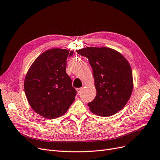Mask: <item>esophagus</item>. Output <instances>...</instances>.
<instances>
[{
  "label": "esophagus",
  "instance_id": "34e87169",
  "mask_svg": "<svg viewBox=\"0 0 160 160\" xmlns=\"http://www.w3.org/2000/svg\"><path fill=\"white\" fill-rule=\"evenodd\" d=\"M82 90H83V88H77V89H76V90H77V92H78V94L80 93V92H82Z\"/></svg>",
  "mask_w": 160,
  "mask_h": 160
}]
</instances>
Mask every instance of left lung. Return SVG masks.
Instances as JSON below:
<instances>
[{
	"instance_id": "1",
	"label": "left lung",
	"mask_w": 160,
	"mask_h": 160,
	"mask_svg": "<svg viewBox=\"0 0 160 160\" xmlns=\"http://www.w3.org/2000/svg\"><path fill=\"white\" fill-rule=\"evenodd\" d=\"M76 52L88 59L96 96L90 111L102 117L114 115L126 106L133 90L131 66L121 53L108 47H86Z\"/></svg>"
}]
</instances>
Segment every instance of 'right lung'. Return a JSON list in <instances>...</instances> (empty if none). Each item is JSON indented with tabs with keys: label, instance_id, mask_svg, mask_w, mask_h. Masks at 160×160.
<instances>
[{
	"label": "right lung",
	"instance_id": "1",
	"mask_svg": "<svg viewBox=\"0 0 160 160\" xmlns=\"http://www.w3.org/2000/svg\"><path fill=\"white\" fill-rule=\"evenodd\" d=\"M73 51L52 48L36 59L26 75L24 88L30 106L38 114L54 119L64 114L76 91L66 74V60Z\"/></svg>",
	"mask_w": 160,
	"mask_h": 160
}]
</instances>
